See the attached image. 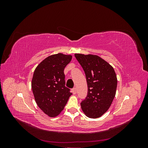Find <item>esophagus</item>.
Returning a JSON list of instances; mask_svg holds the SVG:
<instances>
[{
  "label": "esophagus",
  "instance_id": "1",
  "mask_svg": "<svg viewBox=\"0 0 148 148\" xmlns=\"http://www.w3.org/2000/svg\"><path fill=\"white\" fill-rule=\"evenodd\" d=\"M72 92L73 95H76V93H77V89H76V88L72 89Z\"/></svg>",
  "mask_w": 148,
  "mask_h": 148
}]
</instances>
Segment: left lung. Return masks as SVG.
I'll list each match as a JSON object with an SVG mask.
<instances>
[{
	"mask_svg": "<svg viewBox=\"0 0 148 148\" xmlns=\"http://www.w3.org/2000/svg\"><path fill=\"white\" fill-rule=\"evenodd\" d=\"M85 73L88 95L81 102L82 109L89 118L100 117L109 109L117 86L113 67L97 56L75 53Z\"/></svg>",
	"mask_w": 148,
	"mask_h": 148,
	"instance_id": "8db88e82",
	"label": "left lung"
}]
</instances>
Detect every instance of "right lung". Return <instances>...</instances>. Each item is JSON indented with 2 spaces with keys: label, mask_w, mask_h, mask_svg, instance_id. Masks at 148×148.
<instances>
[{
  "label": "right lung",
  "mask_w": 148,
  "mask_h": 148,
  "mask_svg": "<svg viewBox=\"0 0 148 148\" xmlns=\"http://www.w3.org/2000/svg\"><path fill=\"white\" fill-rule=\"evenodd\" d=\"M71 56L62 53L49 56L35 69L31 88L38 106L50 117H56L64 109L72 95L65 86L64 70Z\"/></svg>",
  "instance_id": "right-lung-1"
}]
</instances>
